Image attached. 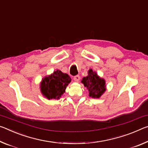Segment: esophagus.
Returning a JSON list of instances; mask_svg holds the SVG:
<instances>
[{"label": "esophagus", "instance_id": "34e87169", "mask_svg": "<svg viewBox=\"0 0 148 148\" xmlns=\"http://www.w3.org/2000/svg\"><path fill=\"white\" fill-rule=\"evenodd\" d=\"M73 79L76 82H79V80H80V76L79 75H75L73 77Z\"/></svg>", "mask_w": 148, "mask_h": 148}]
</instances>
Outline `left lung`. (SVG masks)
Returning <instances> with one entry per match:
<instances>
[{"mask_svg": "<svg viewBox=\"0 0 148 148\" xmlns=\"http://www.w3.org/2000/svg\"><path fill=\"white\" fill-rule=\"evenodd\" d=\"M81 82L88 89L89 96L92 98H99L106 91L105 80L100 78L92 69L88 70V76L83 77Z\"/></svg>", "mask_w": 148, "mask_h": 148, "instance_id": "1", "label": "left lung"}]
</instances>
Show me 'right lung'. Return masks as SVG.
<instances>
[{"instance_id": "obj_1", "label": "right lung", "mask_w": 148, "mask_h": 148, "mask_svg": "<svg viewBox=\"0 0 148 148\" xmlns=\"http://www.w3.org/2000/svg\"><path fill=\"white\" fill-rule=\"evenodd\" d=\"M71 81V79L67 73L56 70L42 80L40 83L41 92L48 100H59Z\"/></svg>"}]
</instances>
